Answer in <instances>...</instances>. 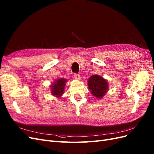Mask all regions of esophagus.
<instances>
[{
    "label": "esophagus",
    "instance_id": "1",
    "mask_svg": "<svg viewBox=\"0 0 154 154\" xmlns=\"http://www.w3.org/2000/svg\"><path fill=\"white\" fill-rule=\"evenodd\" d=\"M74 78H75L76 80H80V75H79L78 74H74Z\"/></svg>",
    "mask_w": 154,
    "mask_h": 154
}]
</instances>
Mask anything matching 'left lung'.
I'll return each mask as SVG.
<instances>
[{
    "mask_svg": "<svg viewBox=\"0 0 154 154\" xmlns=\"http://www.w3.org/2000/svg\"><path fill=\"white\" fill-rule=\"evenodd\" d=\"M87 85L92 96L97 100L101 99L109 91L108 81L98 74H94L88 78Z\"/></svg>",
    "mask_w": 154,
    "mask_h": 154,
    "instance_id": "obj_1",
    "label": "left lung"
}]
</instances>
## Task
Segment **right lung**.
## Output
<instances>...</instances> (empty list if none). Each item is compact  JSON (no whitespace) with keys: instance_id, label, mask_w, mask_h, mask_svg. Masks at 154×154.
Wrapping results in <instances>:
<instances>
[{"instance_id":"1","label":"right lung","mask_w":154,"mask_h":154,"mask_svg":"<svg viewBox=\"0 0 154 154\" xmlns=\"http://www.w3.org/2000/svg\"><path fill=\"white\" fill-rule=\"evenodd\" d=\"M67 82V80L65 78H58L51 83L50 88L52 95L60 98L63 94Z\"/></svg>"}]
</instances>
